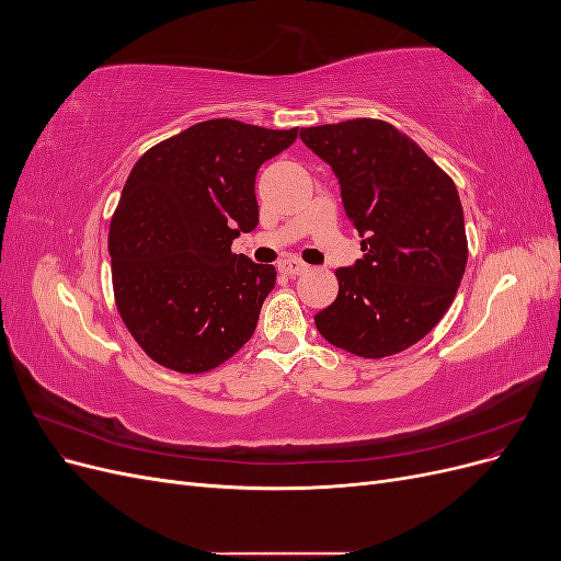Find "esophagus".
Segmentation results:
<instances>
[{"mask_svg": "<svg viewBox=\"0 0 561 561\" xmlns=\"http://www.w3.org/2000/svg\"><path fill=\"white\" fill-rule=\"evenodd\" d=\"M278 268L283 271L285 276H301V274H307L309 271V266L304 264V262H299V260H295V257H290V260H283L280 264H278Z\"/></svg>", "mask_w": 561, "mask_h": 561, "instance_id": "1", "label": "esophagus"}]
</instances>
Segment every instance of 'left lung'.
I'll return each mask as SVG.
<instances>
[{
	"instance_id": "left-lung-1",
	"label": "left lung",
	"mask_w": 561,
	"mask_h": 561,
	"mask_svg": "<svg viewBox=\"0 0 561 561\" xmlns=\"http://www.w3.org/2000/svg\"><path fill=\"white\" fill-rule=\"evenodd\" d=\"M339 180L363 260L339 266V295L316 313L336 348L386 358L414 346L447 313L468 241L454 182L412 138L377 118L301 128Z\"/></svg>"
}]
</instances>
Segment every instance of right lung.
<instances>
[{
    "label": "right lung",
    "mask_w": 561,
    "mask_h": 561,
    "mask_svg": "<svg viewBox=\"0 0 561 561\" xmlns=\"http://www.w3.org/2000/svg\"><path fill=\"white\" fill-rule=\"evenodd\" d=\"M297 140L213 118L151 147L133 165L110 227L116 309L151 360L208 371L257 328L276 268L233 254L260 222L254 178Z\"/></svg>",
    "instance_id": "add662e5"
}]
</instances>
